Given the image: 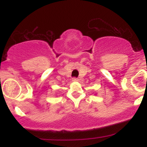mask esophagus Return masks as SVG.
<instances>
[{
	"label": "esophagus",
	"mask_w": 147,
	"mask_h": 147,
	"mask_svg": "<svg viewBox=\"0 0 147 147\" xmlns=\"http://www.w3.org/2000/svg\"><path fill=\"white\" fill-rule=\"evenodd\" d=\"M72 82H78L79 81V79L78 78H76V77H74V78H72Z\"/></svg>",
	"instance_id": "1"
}]
</instances>
